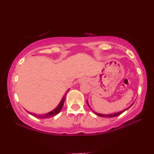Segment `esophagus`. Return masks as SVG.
Listing matches in <instances>:
<instances>
[{
	"label": "esophagus",
	"instance_id": "1",
	"mask_svg": "<svg viewBox=\"0 0 154 154\" xmlns=\"http://www.w3.org/2000/svg\"><path fill=\"white\" fill-rule=\"evenodd\" d=\"M88 79L87 78H82L79 80V83H84V82H88Z\"/></svg>",
	"mask_w": 154,
	"mask_h": 154
}]
</instances>
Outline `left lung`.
<instances>
[{
    "mask_svg": "<svg viewBox=\"0 0 154 154\" xmlns=\"http://www.w3.org/2000/svg\"><path fill=\"white\" fill-rule=\"evenodd\" d=\"M87 104H88V106H89V107H90V106H89V104H88V102H87ZM133 104H134V103H133ZM132 104H131V105H130V106H131ZM130 106H129V107H128V108H127V109H124V110H123V111H119V112H118V113H113V114H112V113H111V114H102V113H96V112H95V111H94L93 110H92V111H93V112H94V113H96V114H97V116H102V117H114V116H119V115H120V114H121V113H123V112H124V111H126V110H128V109H129Z\"/></svg>",
    "mask_w": 154,
    "mask_h": 154,
    "instance_id": "obj_1",
    "label": "left lung"
}]
</instances>
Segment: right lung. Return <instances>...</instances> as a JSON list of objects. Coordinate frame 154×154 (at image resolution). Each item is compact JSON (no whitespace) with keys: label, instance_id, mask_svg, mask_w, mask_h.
I'll return each mask as SVG.
<instances>
[{"label":"right lung","instance_id":"obj_1","mask_svg":"<svg viewBox=\"0 0 154 154\" xmlns=\"http://www.w3.org/2000/svg\"><path fill=\"white\" fill-rule=\"evenodd\" d=\"M64 100H65V96H64V97L62 98V100H61V102L60 104L57 106L56 107L55 109H54V110H52L51 111H50L49 113H45V114H43V115H38V114H35V113H31V112H29V111H27L29 113H30L31 115L35 117V118H38V119H47V118H50V117H52V116H54L58 114L60 112L61 109H62V106L63 105H64Z\"/></svg>","mask_w":154,"mask_h":154}]
</instances>
